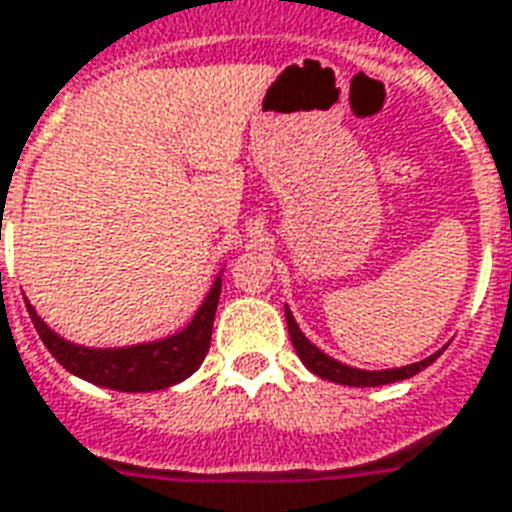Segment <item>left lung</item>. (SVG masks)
<instances>
[{
    "instance_id": "8db88e82",
    "label": "left lung",
    "mask_w": 512,
    "mask_h": 512,
    "mask_svg": "<svg viewBox=\"0 0 512 512\" xmlns=\"http://www.w3.org/2000/svg\"><path fill=\"white\" fill-rule=\"evenodd\" d=\"M285 320L287 331H290V342H293L298 358L304 361V366L317 377L323 380L339 382V385H350V388H374V385H388V382L410 380L412 374L423 372L429 363H434L442 355V350H437L429 358H423L418 363H407V366H399V369H380V372H366V369H355V366H347V363L336 361L331 355H325L317 344H312L304 336V331L295 323L293 312L285 306Z\"/></svg>"
}]
</instances>
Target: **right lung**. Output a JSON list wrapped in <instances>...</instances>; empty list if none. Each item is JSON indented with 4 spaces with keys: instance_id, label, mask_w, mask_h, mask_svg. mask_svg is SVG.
<instances>
[{
    "instance_id": "right-lung-1",
    "label": "right lung",
    "mask_w": 512,
    "mask_h": 512,
    "mask_svg": "<svg viewBox=\"0 0 512 512\" xmlns=\"http://www.w3.org/2000/svg\"><path fill=\"white\" fill-rule=\"evenodd\" d=\"M219 293H222V271L203 298V304L198 306V312L192 314V320L181 331L170 333L157 342L130 344V347H83V344L67 342L64 336L43 323V317L26 298L24 301L43 344L67 372L100 388H111V391L149 393L170 388L198 372L211 344Z\"/></svg>"
}]
</instances>
